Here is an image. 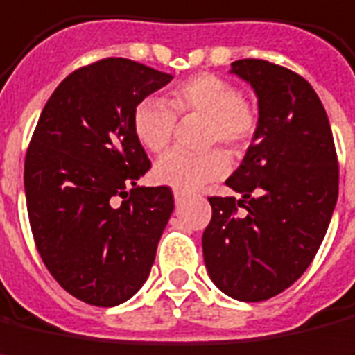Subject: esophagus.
I'll return each mask as SVG.
<instances>
[{"instance_id": "1", "label": "esophagus", "mask_w": 355, "mask_h": 355, "mask_svg": "<svg viewBox=\"0 0 355 355\" xmlns=\"http://www.w3.org/2000/svg\"><path fill=\"white\" fill-rule=\"evenodd\" d=\"M173 199H175V205L180 207V205H182L183 199H185V197H183V195H182V193H180V191H173Z\"/></svg>"}]
</instances>
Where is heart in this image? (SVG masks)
<instances>
[{
	"instance_id": "heart-1",
	"label": "heart",
	"mask_w": 355,
	"mask_h": 355,
	"mask_svg": "<svg viewBox=\"0 0 355 355\" xmlns=\"http://www.w3.org/2000/svg\"><path fill=\"white\" fill-rule=\"evenodd\" d=\"M207 116V145L222 143L230 150H243L259 129L257 107L239 96L238 87L218 75L201 73L178 83L170 90V107L158 98L141 100L133 110V135L148 153H162L172 143L178 117ZM230 170L224 150L202 154L172 150L154 164L153 178L173 191L191 193L205 183L220 180Z\"/></svg>"
}]
</instances>
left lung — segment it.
<instances>
[{
  "label": "left lung",
  "instance_id": "1",
  "mask_svg": "<svg viewBox=\"0 0 355 355\" xmlns=\"http://www.w3.org/2000/svg\"><path fill=\"white\" fill-rule=\"evenodd\" d=\"M230 73L255 90L259 129L226 180L239 199L209 197L202 257L224 294L265 302L294 284L321 248L338 199V160L327 112L304 77L265 60L234 61Z\"/></svg>",
  "mask_w": 355,
  "mask_h": 355
}]
</instances>
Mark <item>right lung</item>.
Here are the masks:
<instances>
[{"instance_id":"obj_1","label":"right lung","mask_w":355,"mask_h":355,"mask_svg":"<svg viewBox=\"0 0 355 355\" xmlns=\"http://www.w3.org/2000/svg\"><path fill=\"white\" fill-rule=\"evenodd\" d=\"M173 77L125 58L73 71L46 102L24 158L36 249L58 284L114 307L141 290L173 210L170 187H141L150 170L133 110Z\"/></svg>"}]
</instances>
